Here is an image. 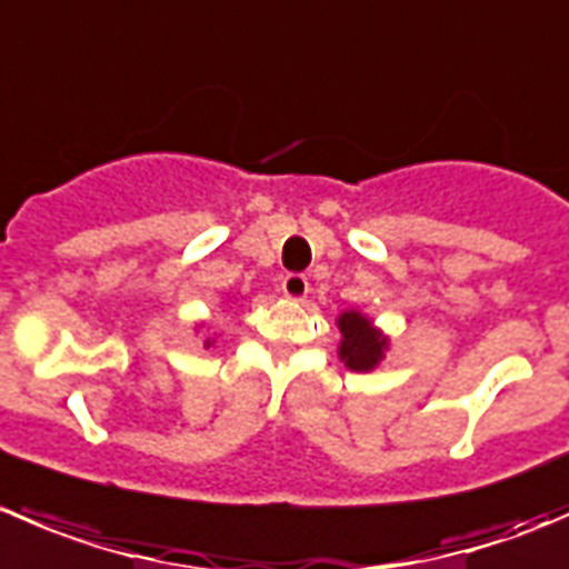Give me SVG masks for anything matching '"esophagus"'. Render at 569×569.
<instances>
[{
  "label": "esophagus",
  "instance_id": "34e87169",
  "mask_svg": "<svg viewBox=\"0 0 569 569\" xmlns=\"http://www.w3.org/2000/svg\"><path fill=\"white\" fill-rule=\"evenodd\" d=\"M280 289H283V295L289 297V300H302V297L308 295V278L300 272H291V274H286L283 283H280Z\"/></svg>",
  "mask_w": 569,
  "mask_h": 569
}]
</instances>
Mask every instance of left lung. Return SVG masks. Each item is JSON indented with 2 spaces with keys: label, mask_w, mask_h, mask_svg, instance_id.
<instances>
[{
  "label": "left lung",
  "mask_w": 569,
  "mask_h": 569,
  "mask_svg": "<svg viewBox=\"0 0 569 569\" xmlns=\"http://www.w3.org/2000/svg\"><path fill=\"white\" fill-rule=\"evenodd\" d=\"M336 325L341 330L339 358L345 361V367H350L352 372H369L378 367L389 339L375 328L372 319L363 317L361 311H345L336 319Z\"/></svg>",
  "instance_id": "obj_1"
}]
</instances>
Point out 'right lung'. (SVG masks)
I'll use <instances>...</instances> for the list:
<instances>
[{
    "mask_svg": "<svg viewBox=\"0 0 569 569\" xmlns=\"http://www.w3.org/2000/svg\"><path fill=\"white\" fill-rule=\"evenodd\" d=\"M206 347H211V339H208V341H206Z\"/></svg>",
    "mask_w": 569,
    "mask_h": 569,
    "instance_id": "obj_1",
    "label": "right lung"
}]
</instances>
